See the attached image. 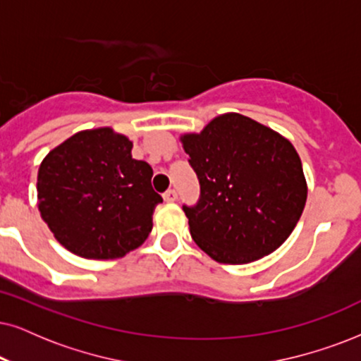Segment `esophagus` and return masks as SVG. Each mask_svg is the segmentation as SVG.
I'll use <instances>...</instances> for the list:
<instances>
[{"mask_svg":"<svg viewBox=\"0 0 361 361\" xmlns=\"http://www.w3.org/2000/svg\"><path fill=\"white\" fill-rule=\"evenodd\" d=\"M163 198H165V202H166V203H173V202H176V198H178L176 190H166L165 193H163Z\"/></svg>","mask_w":361,"mask_h":361,"instance_id":"obj_1","label":"esophagus"}]
</instances>
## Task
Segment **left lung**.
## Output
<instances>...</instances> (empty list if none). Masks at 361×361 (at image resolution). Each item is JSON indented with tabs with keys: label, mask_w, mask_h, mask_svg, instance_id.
Returning a JSON list of instances; mask_svg holds the SVG:
<instances>
[{
	"label": "left lung",
	"mask_w": 361,
	"mask_h": 361,
	"mask_svg": "<svg viewBox=\"0 0 361 361\" xmlns=\"http://www.w3.org/2000/svg\"><path fill=\"white\" fill-rule=\"evenodd\" d=\"M181 141L200 183L198 202L183 204L195 243L230 264L255 262L281 246L307 203L293 145L236 113L214 118Z\"/></svg>",
	"instance_id": "obj_1"
}]
</instances>
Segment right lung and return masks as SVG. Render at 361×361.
<instances>
[{
	"label": "right lung",
	"instance_id": "1",
	"mask_svg": "<svg viewBox=\"0 0 361 361\" xmlns=\"http://www.w3.org/2000/svg\"><path fill=\"white\" fill-rule=\"evenodd\" d=\"M131 148L126 136L98 128L73 135L41 163V218L75 255L121 258L148 238L163 198L152 166L131 158Z\"/></svg>",
	"mask_w": 361,
	"mask_h": 361
}]
</instances>
